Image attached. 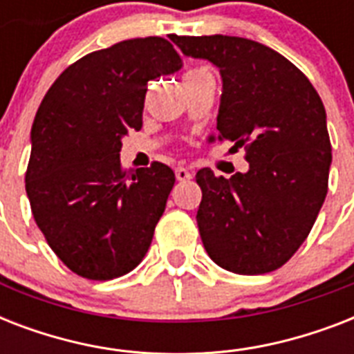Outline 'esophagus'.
<instances>
[{
    "mask_svg": "<svg viewBox=\"0 0 354 354\" xmlns=\"http://www.w3.org/2000/svg\"><path fill=\"white\" fill-rule=\"evenodd\" d=\"M174 172H176L178 182H189V180L193 178V172L187 171V169H183V167H178Z\"/></svg>",
    "mask_w": 354,
    "mask_h": 354,
    "instance_id": "esophagus-1",
    "label": "esophagus"
}]
</instances>
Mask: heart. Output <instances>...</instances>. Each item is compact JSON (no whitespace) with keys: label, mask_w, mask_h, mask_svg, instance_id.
<instances>
[{"label":"heart","mask_w":354,"mask_h":354,"mask_svg":"<svg viewBox=\"0 0 354 354\" xmlns=\"http://www.w3.org/2000/svg\"><path fill=\"white\" fill-rule=\"evenodd\" d=\"M205 69H191V71H187V73H185V79H187V77H194V75H198V73H204Z\"/></svg>","instance_id":"b5f03b06"}]
</instances>
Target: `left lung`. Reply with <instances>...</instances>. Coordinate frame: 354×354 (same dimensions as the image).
<instances>
[{"mask_svg":"<svg viewBox=\"0 0 354 354\" xmlns=\"http://www.w3.org/2000/svg\"><path fill=\"white\" fill-rule=\"evenodd\" d=\"M183 55L221 69L211 141L244 147L248 172H196V222L207 255L233 274L281 268L313 230L329 185L330 139L318 91L274 49L239 36H171Z\"/></svg>","mask_w":354,"mask_h":354,"instance_id":"obj_1","label":"left lung"}]
</instances>
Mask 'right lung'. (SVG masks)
<instances>
[{
	"instance_id": "add662e5",
	"label": "right lung",
	"mask_w": 354,
	"mask_h": 354,
	"mask_svg": "<svg viewBox=\"0 0 354 354\" xmlns=\"http://www.w3.org/2000/svg\"><path fill=\"white\" fill-rule=\"evenodd\" d=\"M180 68L165 38L119 41L64 69L36 112L25 191L47 244L80 277L115 279L149 252L176 178L160 161L122 169L121 139L143 127L149 80Z\"/></svg>"
}]
</instances>
